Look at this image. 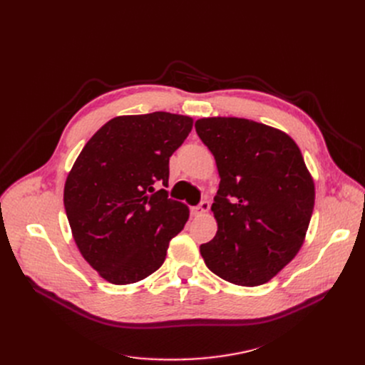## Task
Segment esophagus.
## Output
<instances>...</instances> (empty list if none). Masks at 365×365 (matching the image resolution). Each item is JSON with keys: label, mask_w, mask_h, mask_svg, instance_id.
Listing matches in <instances>:
<instances>
[{"label": "esophagus", "mask_w": 365, "mask_h": 365, "mask_svg": "<svg viewBox=\"0 0 365 365\" xmlns=\"http://www.w3.org/2000/svg\"><path fill=\"white\" fill-rule=\"evenodd\" d=\"M208 210H210V202L208 201H201L198 205L192 207V210H190V212H192L194 216H202L204 213L208 212Z\"/></svg>", "instance_id": "1"}]
</instances>
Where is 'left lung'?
<instances>
[{"mask_svg": "<svg viewBox=\"0 0 365 365\" xmlns=\"http://www.w3.org/2000/svg\"><path fill=\"white\" fill-rule=\"evenodd\" d=\"M195 130L220 176L212 205L216 237L200 252L213 274L242 287L272 279L299 253L315 186L296 142L245 118H201Z\"/></svg>", "mask_w": 365, "mask_h": 365, "instance_id": "obj_1", "label": "left lung"}]
</instances>
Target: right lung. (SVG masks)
<instances>
[{
    "label": "right lung",
    "mask_w": 365,
    "mask_h": 365,
    "mask_svg": "<svg viewBox=\"0 0 365 365\" xmlns=\"http://www.w3.org/2000/svg\"><path fill=\"white\" fill-rule=\"evenodd\" d=\"M194 120L152 112L112 118L93 134L66 178L63 204L76 247L106 281L125 285L155 272L189 219L168 198L170 157Z\"/></svg>",
    "instance_id": "add662e5"
}]
</instances>
